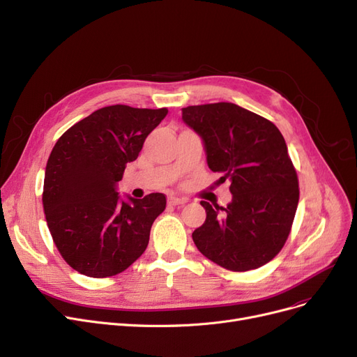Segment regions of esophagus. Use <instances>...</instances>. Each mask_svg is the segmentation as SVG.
Instances as JSON below:
<instances>
[{
    "label": "esophagus",
    "instance_id": "1",
    "mask_svg": "<svg viewBox=\"0 0 357 357\" xmlns=\"http://www.w3.org/2000/svg\"><path fill=\"white\" fill-rule=\"evenodd\" d=\"M169 204L170 206H181V204H185L187 203V198H181V197H169Z\"/></svg>",
    "mask_w": 357,
    "mask_h": 357
}]
</instances>
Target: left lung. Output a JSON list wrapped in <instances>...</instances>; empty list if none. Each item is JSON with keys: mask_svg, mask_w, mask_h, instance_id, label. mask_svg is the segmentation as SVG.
<instances>
[{"mask_svg": "<svg viewBox=\"0 0 357 357\" xmlns=\"http://www.w3.org/2000/svg\"><path fill=\"white\" fill-rule=\"evenodd\" d=\"M182 121L203 138L207 163L230 181L227 207L201 201L207 217L192 231L198 251L230 271H250L284 246L299 203V181L282 132L243 107L207 103L182 109Z\"/></svg>", "mask_w": 357, "mask_h": 357, "instance_id": "obj_1", "label": "left lung"}]
</instances>
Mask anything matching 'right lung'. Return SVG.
Returning <instances> with one entry per match:
<instances>
[{"label":"right lung","mask_w":357,"mask_h":357,"mask_svg":"<svg viewBox=\"0 0 357 357\" xmlns=\"http://www.w3.org/2000/svg\"><path fill=\"white\" fill-rule=\"evenodd\" d=\"M166 115V107L105 106L74 123L54 146L45 170L43 211L56 250L80 274L116 275L146 251L166 197L153 192L121 203L115 185Z\"/></svg>","instance_id":"obj_1"}]
</instances>
